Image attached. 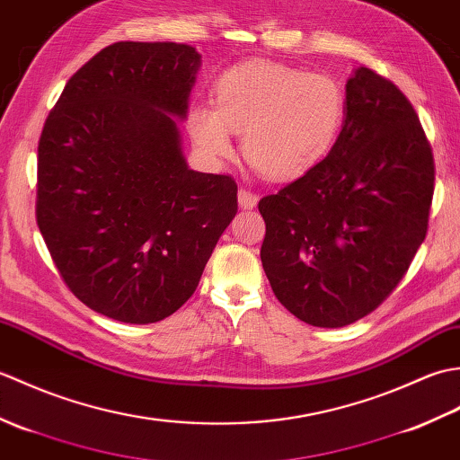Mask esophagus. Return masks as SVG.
I'll list each match as a JSON object with an SVG mask.
<instances>
[{
	"mask_svg": "<svg viewBox=\"0 0 460 460\" xmlns=\"http://www.w3.org/2000/svg\"><path fill=\"white\" fill-rule=\"evenodd\" d=\"M237 195H239V205H241V208H245V209L255 208L257 201H259V195L255 191L247 190V188H241Z\"/></svg>",
	"mask_w": 460,
	"mask_h": 460,
	"instance_id": "1",
	"label": "esophagus"
}]
</instances>
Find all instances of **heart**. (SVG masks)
<instances>
[{"label": "heart", "mask_w": 460, "mask_h": 460, "mask_svg": "<svg viewBox=\"0 0 460 460\" xmlns=\"http://www.w3.org/2000/svg\"><path fill=\"white\" fill-rule=\"evenodd\" d=\"M209 109L191 112L193 140L211 158L233 152L231 132H243V154L275 181L314 170L338 142L348 114L346 89L328 73L247 61L213 84Z\"/></svg>", "instance_id": "obj_1"}]
</instances>
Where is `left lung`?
<instances>
[{
	"mask_svg": "<svg viewBox=\"0 0 460 460\" xmlns=\"http://www.w3.org/2000/svg\"><path fill=\"white\" fill-rule=\"evenodd\" d=\"M346 96L332 152L259 201L270 288L318 328L348 326L397 288L427 235L435 191L431 144L407 96L366 66Z\"/></svg>",
	"mask_w": 460,
	"mask_h": 460,
	"instance_id": "left-lung-1",
	"label": "left lung"
}]
</instances>
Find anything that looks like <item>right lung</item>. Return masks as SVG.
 <instances>
[{
	"label": "right lung",
	"mask_w": 460,
	"mask_h": 460,
	"mask_svg": "<svg viewBox=\"0 0 460 460\" xmlns=\"http://www.w3.org/2000/svg\"><path fill=\"white\" fill-rule=\"evenodd\" d=\"M199 58L172 41L104 47L39 138L35 217L58 275L126 324L185 305L237 213L235 180L190 170L172 119H185Z\"/></svg>",
	"instance_id": "obj_1"
}]
</instances>
